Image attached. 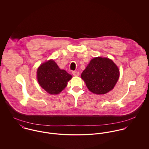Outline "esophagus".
<instances>
[{
    "instance_id": "34e87169",
    "label": "esophagus",
    "mask_w": 149,
    "mask_h": 149,
    "mask_svg": "<svg viewBox=\"0 0 149 149\" xmlns=\"http://www.w3.org/2000/svg\"><path fill=\"white\" fill-rule=\"evenodd\" d=\"M72 74L74 76H79L80 73L79 72H77V71H73L72 72Z\"/></svg>"
}]
</instances>
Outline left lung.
Instances as JSON below:
<instances>
[{"instance_id": "obj_1", "label": "left lung", "mask_w": 149, "mask_h": 149, "mask_svg": "<svg viewBox=\"0 0 149 149\" xmlns=\"http://www.w3.org/2000/svg\"><path fill=\"white\" fill-rule=\"evenodd\" d=\"M119 75V69L112 60L98 57L91 60L81 77L91 92L103 95L113 88Z\"/></svg>"}]
</instances>
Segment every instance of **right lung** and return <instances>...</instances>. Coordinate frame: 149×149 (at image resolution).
<instances>
[{
  "label": "right lung",
  "mask_w": 149,
  "mask_h": 149,
  "mask_svg": "<svg viewBox=\"0 0 149 149\" xmlns=\"http://www.w3.org/2000/svg\"><path fill=\"white\" fill-rule=\"evenodd\" d=\"M37 77L40 86L51 95L60 93L67 86L72 76L50 60L41 64L37 69Z\"/></svg>",
  "instance_id": "obj_1"
}]
</instances>
